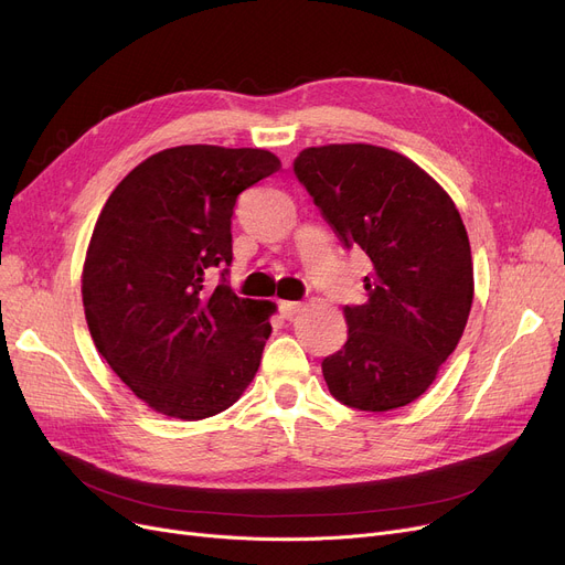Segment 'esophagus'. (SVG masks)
I'll use <instances>...</instances> for the list:
<instances>
[{"label": "esophagus", "instance_id": "1", "mask_svg": "<svg viewBox=\"0 0 565 565\" xmlns=\"http://www.w3.org/2000/svg\"><path fill=\"white\" fill-rule=\"evenodd\" d=\"M303 308H306V306H303L301 301H280V303H278V310H280V315H282L285 319H291L294 315H299Z\"/></svg>", "mask_w": 565, "mask_h": 565}]
</instances>
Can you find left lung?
<instances>
[{
	"mask_svg": "<svg viewBox=\"0 0 565 565\" xmlns=\"http://www.w3.org/2000/svg\"><path fill=\"white\" fill-rule=\"evenodd\" d=\"M294 174L372 274L365 301L344 306L347 342L321 361L331 395L361 412L405 407L458 347L473 266L460 211L414 160L372 145L310 147Z\"/></svg>",
	"mask_w": 565,
	"mask_h": 565,
	"instance_id": "left-lung-1",
	"label": "left lung"
}]
</instances>
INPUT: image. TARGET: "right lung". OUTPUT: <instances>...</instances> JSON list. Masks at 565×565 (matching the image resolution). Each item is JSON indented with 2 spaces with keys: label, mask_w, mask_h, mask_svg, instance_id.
<instances>
[{
  "label": "right lung",
  "mask_w": 565,
  "mask_h": 565,
  "mask_svg": "<svg viewBox=\"0 0 565 565\" xmlns=\"http://www.w3.org/2000/svg\"><path fill=\"white\" fill-rule=\"evenodd\" d=\"M280 170L264 149L185 145L158 151L107 198L83 271L98 354L151 409L181 420L241 397L271 335V301L227 282L236 198ZM222 268L211 290L205 276Z\"/></svg>",
  "instance_id": "obj_1"
}]
</instances>
